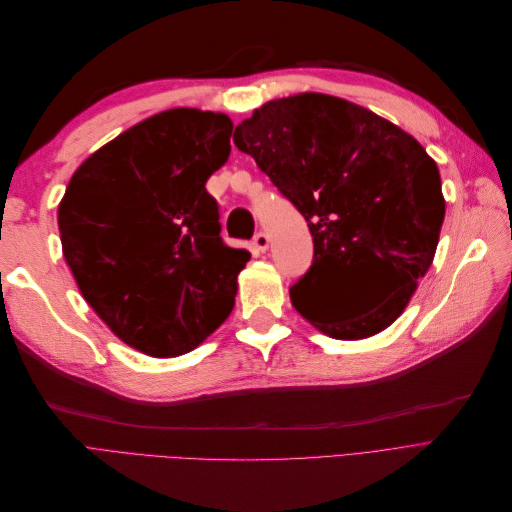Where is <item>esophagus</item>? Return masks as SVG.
<instances>
[{
	"label": "esophagus",
	"mask_w": 512,
	"mask_h": 512,
	"mask_svg": "<svg viewBox=\"0 0 512 512\" xmlns=\"http://www.w3.org/2000/svg\"><path fill=\"white\" fill-rule=\"evenodd\" d=\"M252 243H254V247H256L258 252H265L267 247H269V235H267V232L260 230V232H256V235H254Z\"/></svg>",
	"instance_id": "1"
}]
</instances>
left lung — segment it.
I'll use <instances>...</instances> for the list:
<instances>
[{"label":"left lung","instance_id":"1","mask_svg":"<svg viewBox=\"0 0 512 512\" xmlns=\"http://www.w3.org/2000/svg\"><path fill=\"white\" fill-rule=\"evenodd\" d=\"M232 141L312 232V267L290 288L294 309L335 339H363L393 324L431 267L444 222L440 170L421 143L324 94L267 102ZM354 285L374 287L379 299L344 304Z\"/></svg>","mask_w":512,"mask_h":512}]
</instances>
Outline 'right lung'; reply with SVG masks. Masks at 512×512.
I'll return each instance as SVG.
<instances>
[{
	"label": "right lung",
	"instance_id": "right-lung-1",
	"mask_svg": "<svg viewBox=\"0 0 512 512\" xmlns=\"http://www.w3.org/2000/svg\"><path fill=\"white\" fill-rule=\"evenodd\" d=\"M222 113L170 108L119 134L59 203L64 258L85 301L149 356L194 350L235 307L250 252L224 243L205 183L230 156Z\"/></svg>",
	"mask_w": 512,
	"mask_h": 512
}]
</instances>
